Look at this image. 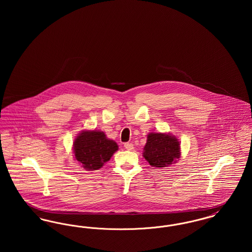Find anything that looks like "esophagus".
<instances>
[{
  "mask_svg": "<svg viewBox=\"0 0 252 252\" xmlns=\"http://www.w3.org/2000/svg\"><path fill=\"white\" fill-rule=\"evenodd\" d=\"M124 146H125V148L126 150H132L134 148V145L131 143H126V144H124Z\"/></svg>",
  "mask_w": 252,
  "mask_h": 252,
  "instance_id": "34e87169",
  "label": "esophagus"
}]
</instances>
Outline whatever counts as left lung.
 <instances>
[{
    "instance_id": "8db88e82",
    "label": "left lung",
    "mask_w": 252,
    "mask_h": 252,
    "mask_svg": "<svg viewBox=\"0 0 252 252\" xmlns=\"http://www.w3.org/2000/svg\"><path fill=\"white\" fill-rule=\"evenodd\" d=\"M143 155L153 167H168L180 158V142L169 133L151 132L147 135Z\"/></svg>"
}]
</instances>
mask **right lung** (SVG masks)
<instances>
[{
    "label": "right lung",
    "instance_id": "1",
    "mask_svg": "<svg viewBox=\"0 0 252 252\" xmlns=\"http://www.w3.org/2000/svg\"><path fill=\"white\" fill-rule=\"evenodd\" d=\"M74 158L88 171L98 170L118 150V145L99 130H83L73 142Z\"/></svg>",
    "mask_w": 252,
    "mask_h": 252
}]
</instances>
